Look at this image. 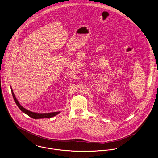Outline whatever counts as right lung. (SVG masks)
I'll use <instances>...</instances> for the list:
<instances>
[{
  "mask_svg": "<svg viewBox=\"0 0 158 158\" xmlns=\"http://www.w3.org/2000/svg\"><path fill=\"white\" fill-rule=\"evenodd\" d=\"M11 93L13 97V99L16 104V105L18 106V107L20 109V110L23 112L24 113H25L26 114H27V115H29V117H32V118L34 119H38V118H51L53 117L56 115H57L58 114L60 113V112H51V113H43V114H39V113H35V112H33L30 110H28L27 109H26L25 108H24L18 102V101L17 100L16 98L15 97V94L13 92L12 89L11 88Z\"/></svg>",
  "mask_w": 158,
  "mask_h": 158,
  "instance_id": "obj_1",
  "label": "right lung"
}]
</instances>
